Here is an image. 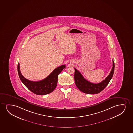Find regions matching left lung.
Here are the masks:
<instances>
[{
  "label": "left lung",
  "mask_w": 133,
  "mask_h": 133,
  "mask_svg": "<svg viewBox=\"0 0 133 133\" xmlns=\"http://www.w3.org/2000/svg\"><path fill=\"white\" fill-rule=\"evenodd\" d=\"M112 68L109 75L105 79L102 81L101 82L98 84H94L87 81L84 79V78L83 76L79 71H78L77 69L74 68V79L76 86L81 92L85 94H98L104 89L112 77L115 69V64L113 59H112Z\"/></svg>",
  "instance_id": "8db88e82"
}]
</instances>
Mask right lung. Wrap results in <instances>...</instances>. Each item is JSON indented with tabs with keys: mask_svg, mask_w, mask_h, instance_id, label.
Wrapping results in <instances>:
<instances>
[{
	"mask_svg": "<svg viewBox=\"0 0 133 133\" xmlns=\"http://www.w3.org/2000/svg\"><path fill=\"white\" fill-rule=\"evenodd\" d=\"M66 67L63 65L56 68L48 77L38 81H33L26 79L22 76L20 70V64L18 63L17 71L19 76L23 84L35 94L44 95L52 92L57 86L58 75Z\"/></svg>",
	"mask_w": 133,
	"mask_h": 133,
	"instance_id": "1",
	"label": "right lung"
}]
</instances>
